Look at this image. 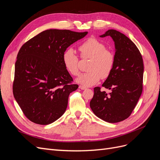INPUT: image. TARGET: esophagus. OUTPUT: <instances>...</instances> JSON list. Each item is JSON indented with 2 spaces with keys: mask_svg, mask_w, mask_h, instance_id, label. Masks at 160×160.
<instances>
[{
  "mask_svg": "<svg viewBox=\"0 0 160 160\" xmlns=\"http://www.w3.org/2000/svg\"><path fill=\"white\" fill-rule=\"evenodd\" d=\"M79 88L81 89H82V90H85V89H87V88H85V87H84V86H83V85H79Z\"/></svg>",
  "mask_w": 160,
  "mask_h": 160,
  "instance_id": "esophagus-1",
  "label": "esophagus"
}]
</instances>
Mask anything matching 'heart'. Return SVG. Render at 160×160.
<instances>
[{
  "label": "heart",
  "instance_id": "heart-1",
  "mask_svg": "<svg viewBox=\"0 0 160 160\" xmlns=\"http://www.w3.org/2000/svg\"><path fill=\"white\" fill-rule=\"evenodd\" d=\"M79 51L82 59H89V61L87 68L89 71L80 74L76 79L77 83L90 87L98 83L101 78L109 77L114 68L115 57L103 42L95 38H89L79 46ZM62 61L71 75L79 74V58L73 49L69 48L64 51Z\"/></svg>",
  "mask_w": 160,
  "mask_h": 160
}]
</instances>
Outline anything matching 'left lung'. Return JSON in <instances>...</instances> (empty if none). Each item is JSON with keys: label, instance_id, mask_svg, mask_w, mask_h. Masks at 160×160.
<instances>
[{"label": "left lung", "instance_id": "left-lung-1", "mask_svg": "<svg viewBox=\"0 0 160 160\" xmlns=\"http://www.w3.org/2000/svg\"><path fill=\"white\" fill-rule=\"evenodd\" d=\"M110 36L115 47V62L111 74L103 83L108 93L94 88L90 108L105 122L118 123L129 118L143 90V62L138 47L124 34L109 29L100 37Z\"/></svg>", "mask_w": 160, "mask_h": 160}]
</instances>
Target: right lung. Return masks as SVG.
<instances>
[{"instance_id": "1", "label": "right lung", "mask_w": 160, "mask_h": 160, "mask_svg": "<svg viewBox=\"0 0 160 160\" xmlns=\"http://www.w3.org/2000/svg\"><path fill=\"white\" fill-rule=\"evenodd\" d=\"M88 32L49 29L38 34L19 50L12 91L23 113L32 122L48 125L61 118L69 95L78 88L62 61L64 51Z\"/></svg>"}]
</instances>
